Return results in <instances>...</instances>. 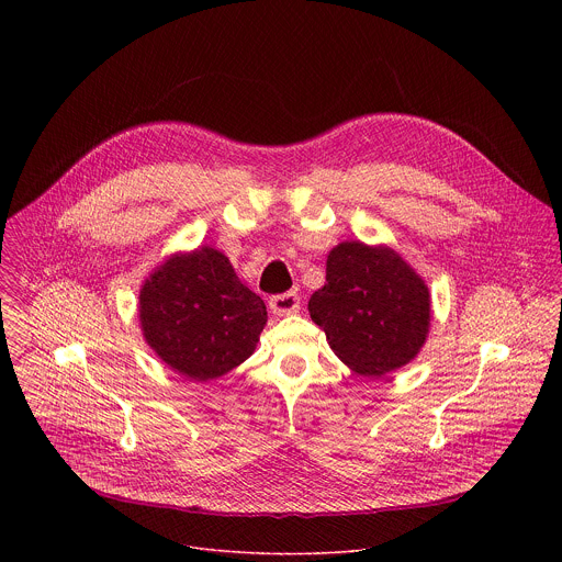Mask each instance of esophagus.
Instances as JSON below:
<instances>
[{
    "instance_id": "1",
    "label": "esophagus",
    "mask_w": 562,
    "mask_h": 562,
    "mask_svg": "<svg viewBox=\"0 0 562 562\" xmlns=\"http://www.w3.org/2000/svg\"><path fill=\"white\" fill-rule=\"evenodd\" d=\"M269 306L276 315H291L300 311V295L295 291H286V293H278L269 300Z\"/></svg>"
}]
</instances>
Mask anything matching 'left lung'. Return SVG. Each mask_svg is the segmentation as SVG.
<instances>
[{"label": "left lung", "mask_w": 562, "mask_h": 562, "mask_svg": "<svg viewBox=\"0 0 562 562\" xmlns=\"http://www.w3.org/2000/svg\"><path fill=\"white\" fill-rule=\"evenodd\" d=\"M308 313L347 367L380 378L425 345L429 291L391 249L342 243L329 254L327 282L311 295Z\"/></svg>", "instance_id": "8db88e82"}]
</instances>
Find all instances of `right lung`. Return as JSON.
I'll return each mask as SVG.
<instances>
[{
  "mask_svg": "<svg viewBox=\"0 0 562 562\" xmlns=\"http://www.w3.org/2000/svg\"><path fill=\"white\" fill-rule=\"evenodd\" d=\"M146 342L178 373L204 382L245 362L267 325L265 300L239 282L228 258L202 247L173 256L139 293Z\"/></svg>",
  "mask_w": 562,
  "mask_h": 562,
  "instance_id": "add662e5",
  "label": "right lung"
}]
</instances>
